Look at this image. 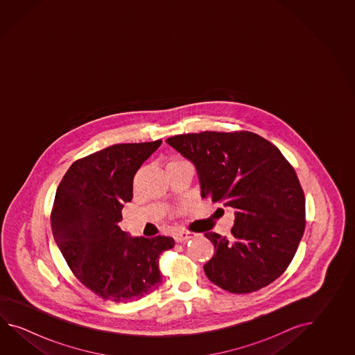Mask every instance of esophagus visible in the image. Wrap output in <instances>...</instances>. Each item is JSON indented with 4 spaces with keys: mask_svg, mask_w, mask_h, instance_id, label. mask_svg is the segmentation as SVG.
<instances>
[{
    "mask_svg": "<svg viewBox=\"0 0 355 355\" xmlns=\"http://www.w3.org/2000/svg\"><path fill=\"white\" fill-rule=\"evenodd\" d=\"M196 234H191V232H185V231H176L174 234L175 241L176 242H184L189 240V239H193Z\"/></svg>",
    "mask_w": 355,
    "mask_h": 355,
    "instance_id": "1",
    "label": "esophagus"
}]
</instances>
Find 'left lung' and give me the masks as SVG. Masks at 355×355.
<instances>
[{
  "label": "left lung",
  "instance_id": "left-lung-1",
  "mask_svg": "<svg viewBox=\"0 0 355 355\" xmlns=\"http://www.w3.org/2000/svg\"><path fill=\"white\" fill-rule=\"evenodd\" d=\"M196 166L202 198L232 207L231 237L207 232L214 255L204 272L231 293L269 286L291 264L304 232V194L282 152L251 132L167 138Z\"/></svg>",
  "mask_w": 355,
  "mask_h": 355
}]
</instances>
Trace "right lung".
<instances>
[{
  "label": "right lung",
  "mask_w": 355,
  "mask_h": 355,
  "mask_svg": "<svg viewBox=\"0 0 355 355\" xmlns=\"http://www.w3.org/2000/svg\"><path fill=\"white\" fill-rule=\"evenodd\" d=\"M162 141L119 144L77 159L58 185L51 216L54 240L76 278L104 300H141L161 284L159 257L173 237H132L121 209L138 168Z\"/></svg>",
  "instance_id": "obj_1"
}]
</instances>
